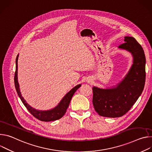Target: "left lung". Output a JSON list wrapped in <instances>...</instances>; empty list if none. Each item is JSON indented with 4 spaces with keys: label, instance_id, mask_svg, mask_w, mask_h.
Masks as SVG:
<instances>
[{
    "label": "left lung",
    "instance_id": "8db88e82",
    "mask_svg": "<svg viewBox=\"0 0 152 152\" xmlns=\"http://www.w3.org/2000/svg\"><path fill=\"white\" fill-rule=\"evenodd\" d=\"M118 48L130 53L133 64L123 79L106 89L93 87L92 103L101 116L116 118L126 114L141 95L145 81V56L142 46L133 37L126 36Z\"/></svg>",
    "mask_w": 152,
    "mask_h": 152
}]
</instances>
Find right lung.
Listing matches in <instances>:
<instances>
[{"instance_id": "obj_1", "label": "right lung", "mask_w": 152, "mask_h": 152, "mask_svg": "<svg viewBox=\"0 0 152 152\" xmlns=\"http://www.w3.org/2000/svg\"><path fill=\"white\" fill-rule=\"evenodd\" d=\"M18 57H19V54L18 55V56H17L16 60H15V72L14 75V85H15V88L17 93H18L23 104L25 105L26 109L34 116L36 117L37 119L40 121L48 122V121H55L61 118L66 113V110L69 105L70 102L73 95L76 92V91L81 86V84H79V85L75 86L70 91L67 92L63 96V98L61 99V100L57 104V106H56L54 108L52 109L47 110H37L36 109L33 108L28 103H27V102L23 98L20 92L19 84L18 82Z\"/></svg>"}]
</instances>
